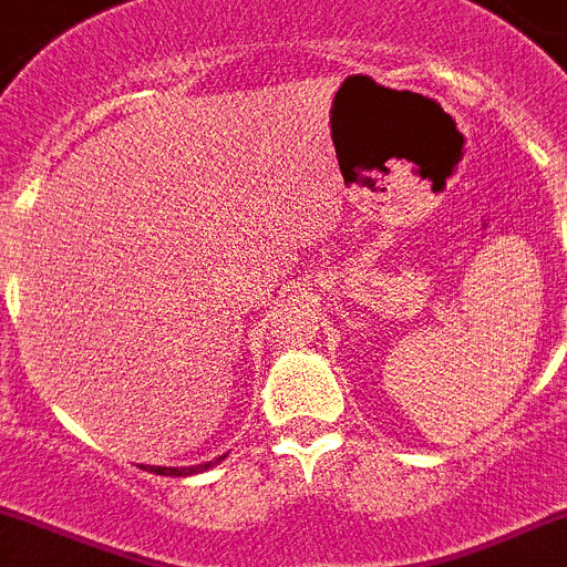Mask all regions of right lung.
<instances>
[{"instance_id": "right-lung-1", "label": "right lung", "mask_w": 567, "mask_h": 567, "mask_svg": "<svg viewBox=\"0 0 567 567\" xmlns=\"http://www.w3.org/2000/svg\"><path fill=\"white\" fill-rule=\"evenodd\" d=\"M221 458H225V455H221ZM221 458H216V461H207V464H199V466H148V472H154V475H174V477H179V475H196V472H202V470H210L213 464H219ZM145 470V466H143Z\"/></svg>"}]
</instances>
